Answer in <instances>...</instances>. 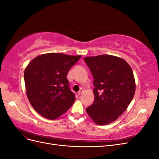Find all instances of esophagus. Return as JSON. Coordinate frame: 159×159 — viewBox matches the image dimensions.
Masks as SVG:
<instances>
[{"mask_svg":"<svg viewBox=\"0 0 159 159\" xmlns=\"http://www.w3.org/2000/svg\"><path fill=\"white\" fill-rule=\"evenodd\" d=\"M84 90L82 88H81L80 90L78 92V95H81V93H82L84 92Z\"/></svg>","mask_w":159,"mask_h":159,"instance_id":"1","label":"esophagus"}]
</instances>
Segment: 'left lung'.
<instances>
[{
	"label": "left lung",
	"instance_id": "8db88e82",
	"mask_svg": "<svg viewBox=\"0 0 159 159\" xmlns=\"http://www.w3.org/2000/svg\"><path fill=\"white\" fill-rule=\"evenodd\" d=\"M93 75L94 102L86 108L93 122L103 125L117 119L127 109L135 93L131 66L123 58L111 55L85 57Z\"/></svg>",
	"mask_w": 159,
	"mask_h": 159
}]
</instances>
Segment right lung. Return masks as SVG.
Here are the masks:
<instances>
[{"instance_id": "add662e5", "label": "right lung", "mask_w": 159, "mask_h": 159, "mask_svg": "<svg viewBox=\"0 0 159 159\" xmlns=\"http://www.w3.org/2000/svg\"><path fill=\"white\" fill-rule=\"evenodd\" d=\"M81 56L48 53L38 56L26 66L24 78L27 97L42 117L56 119L73 105L75 98L67 74Z\"/></svg>"}]
</instances>
